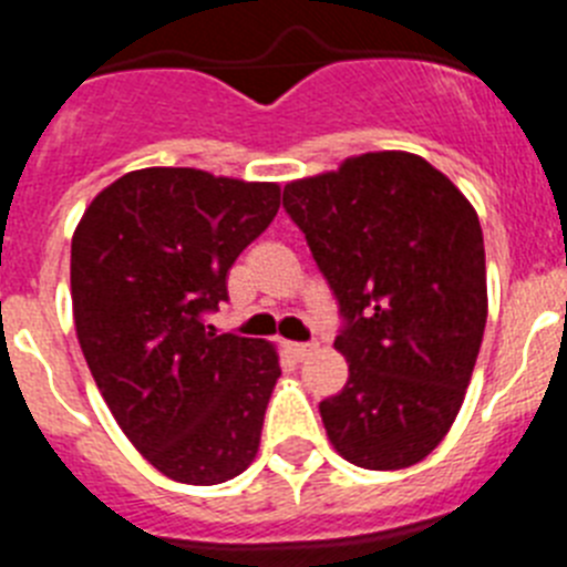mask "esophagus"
<instances>
[{
    "label": "esophagus",
    "instance_id": "34e87169",
    "mask_svg": "<svg viewBox=\"0 0 567 567\" xmlns=\"http://www.w3.org/2000/svg\"><path fill=\"white\" fill-rule=\"evenodd\" d=\"M287 352L292 354L295 360H307L318 352V346L315 343H287Z\"/></svg>",
    "mask_w": 567,
    "mask_h": 567
}]
</instances>
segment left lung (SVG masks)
<instances>
[{"instance_id": "obj_1", "label": "left lung", "mask_w": 567, "mask_h": 567, "mask_svg": "<svg viewBox=\"0 0 567 567\" xmlns=\"http://www.w3.org/2000/svg\"><path fill=\"white\" fill-rule=\"evenodd\" d=\"M284 207L338 298L343 392L320 403L334 452L398 471L443 443L488 318L483 229L440 169L403 150L289 182Z\"/></svg>"}]
</instances>
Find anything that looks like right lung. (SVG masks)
<instances>
[{
	"label": "right lung",
	"mask_w": 567,
	"mask_h": 567,
	"mask_svg": "<svg viewBox=\"0 0 567 567\" xmlns=\"http://www.w3.org/2000/svg\"><path fill=\"white\" fill-rule=\"evenodd\" d=\"M278 207V184L147 167L104 187L73 233L90 374L130 443L175 483H227L258 454L278 352L218 334L204 315L227 300L229 267Z\"/></svg>",
	"instance_id": "right-lung-1"
}]
</instances>
